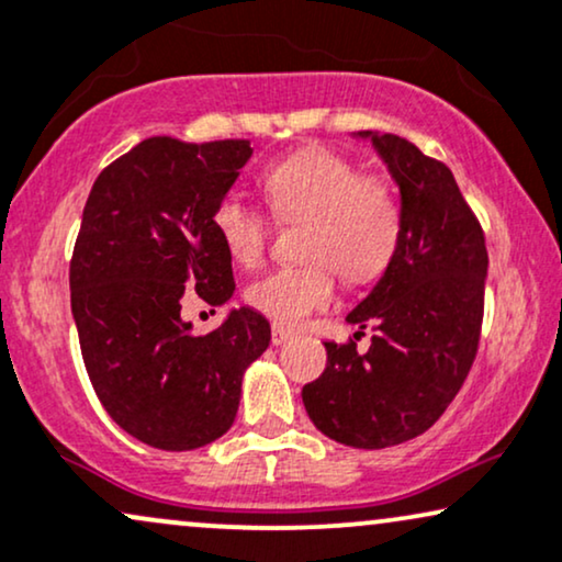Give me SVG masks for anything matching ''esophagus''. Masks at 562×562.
<instances>
[{
    "label": "esophagus",
    "mask_w": 562,
    "mask_h": 562,
    "mask_svg": "<svg viewBox=\"0 0 562 562\" xmlns=\"http://www.w3.org/2000/svg\"><path fill=\"white\" fill-rule=\"evenodd\" d=\"M293 329H288V326H282V324H272V345H282V342H288L290 337H293Z\"/></svg>",
    "instance_id": "34e87169"
}]
</instances>
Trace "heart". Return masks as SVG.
<instances>
[{"mask_svg": "<svg viewBox=\"0 0 562 562\" xmlns=\"http://www.w3.org/2000/svg\"><path fill=\"white\" fill-rule=\"evenodd\" d=\"M265 194L280 220H305V261L277 267L246 288L248 305L274 324H301L324 308L337 285L334 272L347 285L381 277L402 246L404 212L394 189L324 147H305L269 166ZM212 225L233 261L259 265L272 233L265 210L238 194H225L215 204Z\"/></svg>", "mask_w": 562, "mask_h": 562, "instance_id": "1", "label": "heart"}]
</instances>
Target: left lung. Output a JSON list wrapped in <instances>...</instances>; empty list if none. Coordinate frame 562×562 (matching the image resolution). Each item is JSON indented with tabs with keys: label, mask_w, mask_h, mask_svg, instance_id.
<instances>
[{
	"label": "left lung",
	"mask_w": 562,
	"mask_h": 562,
	"mask_svg": "<svg viewBox=\"0 0 562 562\" xmlns=\"http://www.w3.org/2000/svg\"><path fill=\"white\" fill-rule=\"evenodd\" d=\"M360 137L373 139L400 183L404 236L379 285L347 314L373 326L368 352L355 339L324 342L326 368L303 386V404L337 443L386 449L428 430L477 358L487 246L446 162L396 134Z\"/></svg>",
	"instance_id": "1"
}]
</instances>
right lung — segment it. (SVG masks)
<instances>
[{"mask_svg": "<svg viewBox=\"0 0 562 562\" xmlns=\"http://www.w3.org/2000/svg\"><path fill=\"white\" fill-rule=\"evenodd\" d=\"M251 153L248 139H142L85 202L69 261L82 360L111 420L153 449L228 432L244 371L269 347V322L251 308L199 337L181 318L187 295L223 305L236 290L212 212Z\"/></svg>", "mask_w": 562, "mask_h": 562, "instance_id": "1", "label": "right lung"}]
</instances>
